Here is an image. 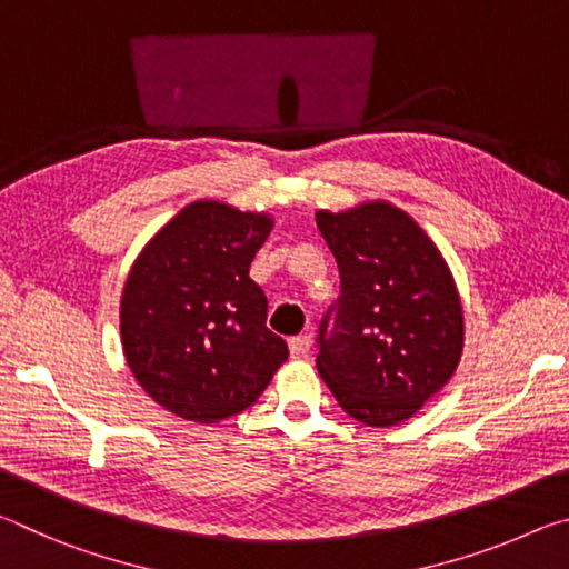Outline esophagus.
Listing matches in <instances>:
<instances>
[{"label":"esophagus","instance_id":"34e87169","mask_svg":"<svg viewBox=\"0 0 569 569\" xmlns=\"http://www.w3.org/2000/svg\"><path fill=\"white\" fill-rule=\"evenodd\" d=\"M288 351H291L293 359H303L311 351V336L301 333V336H293L291 341H288Z\"/></svg>","mask_w":569,"mask_h":569}]
</instances>
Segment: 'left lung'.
<instances>
[{"mask_svg": "<svg viewBox=\"0 0 569 569\" xmlns=\"http://www.w3.org/2000/svg\"><path fill=\"white\" fill-rule=\"evenodd\" d=\"M341 293L319 326L321 379L366 427L417 413L457 371L465 316L439 248L409 213L373 200L316 213Z\"/></svg>", "mask_w": 569, "mask_h": 569, "instance_id": "left-lung-1", "label": "left lung"}]
</instances>
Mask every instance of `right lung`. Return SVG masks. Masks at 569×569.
I'll return each mask as SVG.
<instances>
[{
	"label": "right lung",
	"mask_w": 569,
	"mask_h": 569,
	"mask_svg": "<svg viewBox=\"0 0 569 569\" xmlns=\"http://www.w3.org/2000/svg\"><path fill=\"white\" fill-rule=\"evenodd\" d=\"M273 220L218 200L180 210L142 248L120 301L122 351L152 401L188 421L248 409L288 359L248 276Z\"/></svg>",
	"instance_id": "obj_1"
}]
</instances>
